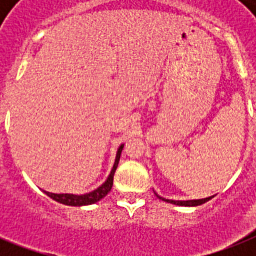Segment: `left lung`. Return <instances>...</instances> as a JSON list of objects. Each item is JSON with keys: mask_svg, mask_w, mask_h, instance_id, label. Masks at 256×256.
<instances>
[{"mask_svg": "<svg viewBox=\"0 0 256 256\" xmlns=\"http://www.w3.org/2000/svg\"><path fill=\"white\" fill-rule=\"evenodd\" d=\"M156 196H158V195H156ZM158 198L164 200V202L172 203V204H178V206H199V204H203V203L207 202V200H210L212 196H210V198H204V199H196V200H168V199H164V198H160V196H158Z\"/></svg>", "mask_w": 256, "mask_h": 256, "instance_id": "8db88e82", "label": "left lung"}]
</instances>
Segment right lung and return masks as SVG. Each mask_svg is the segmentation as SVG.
<instances>
[{
  "mask_svg": "<svg viewBox=\"0 0 256 256\" xmlns=\"http://www.w3.org/2000/svg\"><path fill=\"white\" fill-rule=\"evenodd\" d=\"M122 148H124V144H120L118 152H116V162H114V166H112V170L108 175V178L106 179V182L100 186L96 190L88 192L85 195H73V194H53V192H48L45 191V194L48 196H50L54 200H57L60 203H64V204H68V206H85V204H92V203L98 202L102 198H104L106 195L108 194V191L112 190V178H114V172H116V168H118V164H120V152H122Z\"/></svg>",
  "mask_w": 256,
  "mask_h": 256,
  "instance_id": "add662e5",
  "label": "right lung"
}]
</instances>
